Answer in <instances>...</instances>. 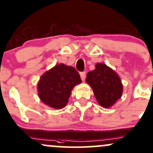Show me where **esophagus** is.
I'll use <instances>...</instances> for the list:
<instances>
[{
    "label": "esophagus",
    "instance_id": "esophagus-1",
    "mask_svg": "<svg viewBox=\"0 0 153 153\" xmlns=\"http://www.w3.org/2000/svg\"><path fill=\"white\" fill-rule=\"evenodd\" d=\"M80 78H81V80H83V81H84L85 79V76H86V73H85V72H82V73H80Z\"/></svg>",
    "mask_w": 153,
    "mask_h": 153
}]
</instances>
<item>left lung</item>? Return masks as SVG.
Wrapping results in <instances>:
<instances>
[{
    "mask_svg": "<svg viewBox=\"0 0 153 153\" xmlns=\"http://www.w3.org/2000/svg\"><path fill=\"white\" fill-rule=\"evenodd\" d=\"M85 82L91 87L97 102L110 108L121 97L123 85L117 74L104 63H97L95 69L87 73Z\"/></svg>",
    "mask_w": 153,
    "mask_h": 153,
    "instance_id": "1",
    "label": "left lung"
}]
</instances>
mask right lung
Instances as JSON below:
<instances>
[{
  "mask_svg": "<svg viewBox=\"0 0 153 153\" xmlns=\"http://www.w3.org/2000/svg\"><path fill=\"white\" fill-rule=\"evenodd\" d=\"M81 83L79 73L71 66L58 64L45 72L38 83V94L43 103L60 110L67 105L73 88Z\"/></svg>",
  "mask_w": 153,
  "mask_h": 153,
  "instance_id": "obj_1",
  "label": "right lung"
}]
</instances>
